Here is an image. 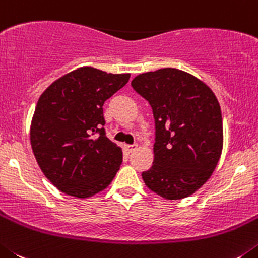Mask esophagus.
I'll use <instances>...</instances> for the list:
<instances>
[{
  "instance_id": "obj_1",
  "label": "esophagus",
  "mask_w": 258,
  "mask_h": 258,
  "mask_svg": "<svg viewBox=\"0 0 258 258\" xmlns=\"http://www.w3.org/2000/svg\"><path fill=\"white\" fill-rule=\"evenodd\" d=\"M135 149H138V144H132V145H126V150L128 153H132Z\"/></svg>"
}]
</instances>
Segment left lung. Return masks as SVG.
Wrapping results in <instances>:
<instances>
[{
	"label": "left lung",
	"mask_w": 258,
	"mask_h": 258,
	"mask_svg": "<svg viewBox=\"0 0 258 258\" xmlns=\"http://www.w3.org/2000/svg\"><path fill=\"white\" fill-rule=\"evenodd\" d=\"M132 87L149 101L155 120L154 162L143 172L166 199L191 196L211 177L221 157L224 131L212 90L186 72L163 68L139 74Z\"/></svg>",
	"instance_id": "8db88e82"
}]
</instances>
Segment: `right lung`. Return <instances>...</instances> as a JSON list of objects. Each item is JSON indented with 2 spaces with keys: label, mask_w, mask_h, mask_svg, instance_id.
<instances>
[{
  "label": "right lung",
  "mask_w": 258,
  "mask_h": 258,
  "mask_svg": "<svg viewBox=\"0 0 258 258\" xmlns=\"http://www.w3.org/2000/svg\"><path fill=\"white\" fill-rule=\"evenodd\" d=\"M128 80V73L83 67L39 96L31 124L32 150L43 175L60 191L89 198L114 178L123 154L106 138L103 105Z\"/></svg>",
  "instance_id": "add662e5"
}]
</instances>
